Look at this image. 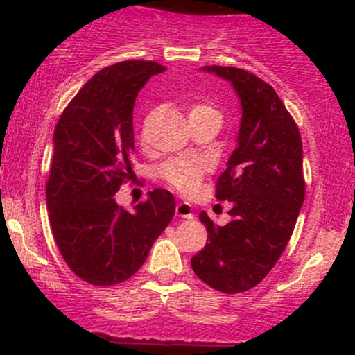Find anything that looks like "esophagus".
Returning a JSON list of instances; mask_svg holds the SVG:
<instances>
[{
	"instance_id": "esophagus-1",
	"label": "esophagus",
	"mask_w": 355,
	"mask_h": 355,
	"mask_svg": "<svg viewBox=\"0 0 355 355\" xmlns=\"http://www.w3.org/2000/svg\"><path fill=\"white\" fill-rule=\"evenodd\" d=\"M175 213H177L178 218H184V220L194 218V211H192V206L189 202H178L177 207H175Z\"/></svg>"
}]
</instances>
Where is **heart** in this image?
<instances>
[{
	"label": "heart",
	"instance_id": "1",
	"mask_svg": "<svg viewBox=\"0 0 355 355\" xmlns=\"http://www.w3.org/2000/svg\"><path fill=\"white\" fill-rule=\"evenodd\" d=\"M220 114L214 106H211L209 103L204 101H196L192 103L187 108V116L189 121L194 120V118L202 116V114ZM149 118H146L144 123H142V132H141V141L142 144H146V128H148ZM206 163L198 159V157H178V159H170L161 166V177L166 182L168 185L178 191L184 196H192L199 191V185L202 184L204 177H206Z\"/></svg>",
	"mask_w": 355,
	"mask_h": 355
}]
</instances>
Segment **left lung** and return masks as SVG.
I'll use <instances>...</instances> for the list:
<instances>
[{
  "label": "left lung",
  "mask_w": 355,
  "mask_h": 355,
  "mask_svg": "<svg viewBox=\"0 0 355 355\" xmlns=\"http://www.w3.org/2000/svg\"><path fill=\"white\" fill-rule=\"evenodd\" d=\"M232 82L242 105L239 144L216 182V199L232 202L230 223L214 227L206 213L207 244L191 259L204 284L223 293L256 287L287 247L306 196L302 141L275 89L235 67H204Z\"/></svg>",
  "instance_id": "obj_1"
}]
</instances>
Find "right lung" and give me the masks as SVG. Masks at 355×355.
<instances>
[{"label": "right lung", "mask_w": 355, "mask_h": 355, "mask_svg": "<svg viewBox=\"0 0 355 355\" xmlns=\"http://www.w3.org/2000/svg\"><path fill=\"white\" fill-rule=\"evenodd\" d=\"M163 65L130 60L99 70L63 110L46 182L49 223L71 271L110 287L130 278L175 214V198L155 189L134 211L114 194L134 177L132 113L139 91Z\"/></svg>", "instance_id": "1"}]
</instances>
